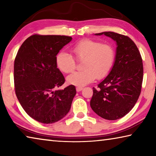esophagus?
I'll use <instances>...</instances> for the list:
<instances>
[{
	"label": "esophagus",
	"mask_w": 156,
	"mask_h": 156,
	"mask_svg": "<svg viewBox=\"0 0 156 156\" xmlns=\"http://www.w3.org/2000/svg\"><path fill=\"white\" fill-rule=\"evenodd\" d=\"M83 87H76V91H77L78 92H79V91H82L83 90Z\"/></svg>",
	"instance_id": "obj_1"
}]
</instances>
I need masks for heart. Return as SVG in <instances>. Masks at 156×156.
<instances>
[{
	"mask_svg": "<svg viewBox=\"0 0 156 156\" xmlns=\"http://www.w3.org/2000/svg\"><path fill=\"white\" fill-rule=\"evenodd\" d=\"M71 51L77 61L83 62V70L73 73L67 78L69 84L77 87L86 85L96 78H105L109 74L114 63L115 51L113 46L98 41L83 39L71 47ZM74 58L67 52H59L56 57L57 67L65 73H72L76 67Z\"/></svg>",
	"mask_w": 156,
	"mask_h": 156,
	"instance_id": "b5f03b06",
	"label": "heart"
}]
</instances>
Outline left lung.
Here are the masks:
<instances>
[{
    "label": "left lung",
    "instance_id": "8db88e82",
    "mask_svg": "<svg viewBox=\"0 0 156 156\" xmlns=\"http://www.w3.org/2000/svg\"><path fill=\"white\" fill-rule=\"evenodd\" d=\"M109 36L117 43L115 60L104 80L93 87L92 110L102 118L115 120L133 109L140 95L143 64L138 47L129 37L112 31L96 35Z\"/></svg>",
    "mask_w": 156,
    "mask_h": 156
}]
</instances>
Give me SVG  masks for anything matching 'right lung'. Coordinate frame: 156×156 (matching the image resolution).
<instances>
[{
	"label": "right lung",
	"instance_id": "1",
	"mask_svg": "<svg viewBox=\"0 0 156 156\" xmlns=\"http://www.w3.org/2000/svg\"><path fill=\"white\" fill-rule=\"evenodd\" d=\"M72 38L34 34L27 38L15 58V93L25 112L38 122L54 123L69 112L76 94L75 86L54 89L65 83L57 68L58 53Z\"/></svg>",
	"mask_w": 156,
	"mask_h": 156
}]
</instances>
